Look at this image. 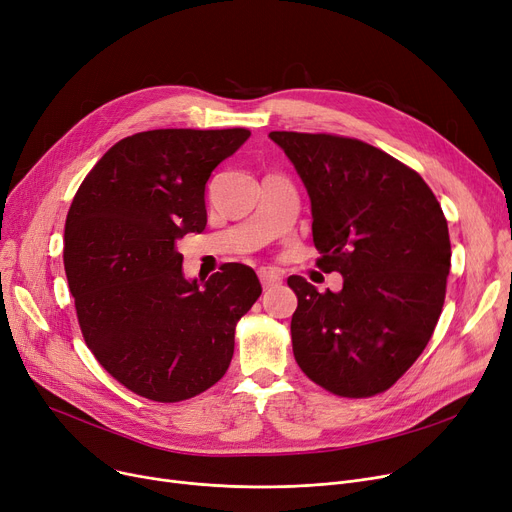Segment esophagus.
I'll list each match as a JSON object with an SVG mask.
<instances>
[{
    "label": "esophagus",
    "instance_id": "34e87169",
    "mask_svg": "<svg viewBox=\"0 0 512 512\" xmlns=\"http://www.w3.org/2000/svg\"><path fill=\"white\" fill-rule=\"evenodd\" d=\"M259 280H261L263 288H274L282 282V278L276 272H270V270H259Z\"/></svg>",
    "mask_w": 512,
    "mask_h": 512
}]
</instances>
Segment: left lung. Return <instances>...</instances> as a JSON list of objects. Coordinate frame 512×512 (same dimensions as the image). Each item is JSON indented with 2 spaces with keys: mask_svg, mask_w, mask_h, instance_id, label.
Instances as JSON below:
<instances>
[{
  "mask_svg": "<svg viewBox=\"0 0 512 512\" xmlns=\"http://www.w3.org/2000/svg\"><path fill=\"white\" fill-rule=\"evenodd\" d=\"M311 201L319 267L342 290L288 286L292 351L315 384L338 396L388 390L434 334L450 272L448 224L423 178L357 139L270 132Z\"/></svg>",
  "mask_w": 512,
  "mask_h": 512,
  "instance_id": "left-lung-1",
  "label": "left lung"
}]
</instances>
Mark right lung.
I'll return each mask as SVG.
<instances>
[{
	"label": "right lung",
	"instance_id": "right-lung-1",
	"mask_svg": "<svg viewBox=\"0 0 512 512\" xmlns=\"http://www.w3.org/2000/svg\"><path fill=\"white\" fill-rule=\"evenodd\" d=\"M251 137L247 128H161L107 151L80 184L64 267L85 342L107 373L157 402L222 380L238 319L259 299L249 265L188 280L176 242L207 224L205 184Z\"/></svg>",
	"mask_w": 512,
	"mask_h": 512
}]
</instances>
